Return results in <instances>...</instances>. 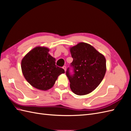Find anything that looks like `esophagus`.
<instances>
[{
	"label": "esophagus",
	"instance_id": "1",
	"mask_svg": "<svg viewBox=\"0 0 131 131\" xmlns=\"http://www.w3.org/2000/svg\"><path fill=\"white\" fill-rule=\"evenodd\" d=\"M63 69H64V71L66 72V66H63Z\"/></svg>",
	"mask_w": 131,
	"mask_h": 131
}]
</instances>
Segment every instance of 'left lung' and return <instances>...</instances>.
<instances>
[{"instance_id":"1","label":"left lung","mask_w":131,"mask_h":131,"mask_svg":"<svg viewBox=\"0 0 131 131\" xmlns=\"http://www.w3.org/2000/svg\"><path fill=\"white\" fill-rule=\"evenodd\" d=\"M73 58L71 63L74 74L71 75L68 68L66 75L71 90L77 95L88 94L96 89L106 73V59L103 54L88 43L79 42L71 47Z\"/></svg>"}]
</instances>
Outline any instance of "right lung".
I'll use <instances>...</instances> for the list:
<instances>
[{
    "instance_id": "right-lung-1",
    "label": "right lung",
    "mask_w": 131,
    "mask_h": 131,
    "mask_svg": "<svg viewBox=\"0 0 131 131\" xmlns=\"http://www.w3.org/2000/svg\"><path fill=\"white\" fill-rule=\"evenodd\" d=\"M49 49L37 46L23 58L21 69L26 80L34 88L46 91L52 88L58 77L64 70L56 66L54 58L49 54Z\"/></svg>"
}]
</instances>
